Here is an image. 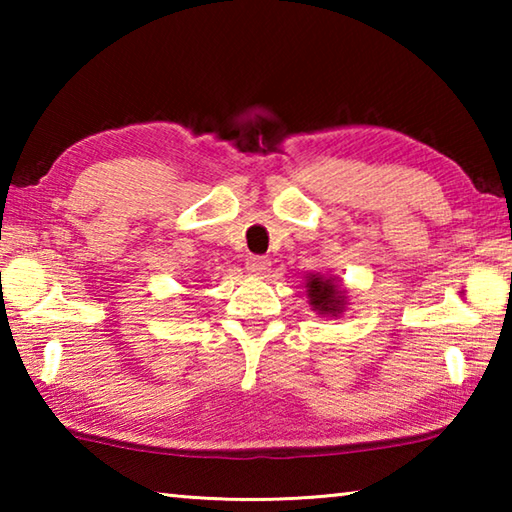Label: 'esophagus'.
I'll return each mask as SVG.
<instances>
[{
	"label": "esophagus",
	"instance_id": "esophagus-1",
	"mask_svg": "<svg viewBox=\"0 0 512 512\" xmlns=\"http://www.w3.org/2000/svg\"><path fill=\"white\" fill-rule=\"evenodd\" d=\"M246 268H248V273H253V275H264V273H268V268H271V262H268V257L253 255L246 262Z\"/></svg>",
	"mask_w": 512,
	"mask_h": 512
}]
</instances>
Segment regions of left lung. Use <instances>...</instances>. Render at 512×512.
I'll list each match as a JSON object with an SVG mask.
<instances>
[{
	"label": "left lung",
	"mask_w": 512,
	"mask_h": 512,
	"mask_svg": "<svg viewBox=\"0 0 512 512\" xmlns=\"http://www.w3.org/2000/svg\"><path fill=\"white\" fill-rule=\"evenodd\" d=\"M307 277L309 305L320 316H339L345 307V293L339 289L334 277H323L318 273H311Z\"/></svg>",
	"instance_id": "obj_1"
}]
</instances>
